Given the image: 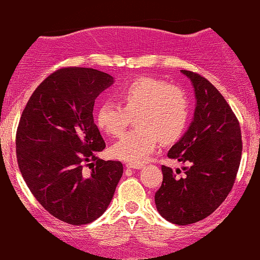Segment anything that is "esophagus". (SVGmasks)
Returning a JSON list of instances; mask_svg holds the SVG:
<instances>
[{"mask_svg": "<svg viewBox=\"0 0 260 260\" xmlns=\"http://www.w3.org/2000/svg\"><path fill=\"white\" fill-rule=\"evenodd\" d=\"M126 168L127 169H132V170H140L144 168L143 164H132V162H128L126 164Z\"/></svg>", "mask_w": 260, "mask_h": 260, "instance_id": "34e87169", "label": "esophagus"}]
</instances>
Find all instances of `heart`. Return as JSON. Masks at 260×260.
<instances>
[{"label":"heart","mask_w":260,"mask_h":260,"mask_svg":"<svg viewBox=\"0 0 260 260\" xmlns=\"http://www.w3.org/2000/svg\"><path fill=\"white\" fill-rule=\"evenodd\" d=\"M123 104L105 101L98 107L96 126L109 136L124 132L134 116L138 127L121 137L111 147L116 159L142 164L159 145L172 143L183 133L188 122V100L178 86L154 77H142L117 90Z\"/></svg>","instance_id":"obj_1"}]
</instances>
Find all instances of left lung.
I'll return each instance as SVG.
<instances>
[{
	"label": "left lung",
	"instance_id": "1",
	"mask_svg": "<svg viewBox=\"0 0 260 260\" xmlns=\"http://www.w3.org/2000/svg\"><path fill=\"white\" fill-rule=\"evenodd\" d=\"M196 95L193 120L186 133L169 150L170 159L189 164L176 172L162 166V184L155 205L164 219L189 225L213 214L231 190L242 154L241 128L219 90L190 71H181Z\"/></svg>",
	"mask_w": 260,
	"mask_h": 260
}]
</instances>
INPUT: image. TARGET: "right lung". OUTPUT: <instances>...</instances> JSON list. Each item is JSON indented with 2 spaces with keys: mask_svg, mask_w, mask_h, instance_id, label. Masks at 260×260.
<instances>
[{
  "mask_svg": "<svg viewBox=\"0 0 260 260\" xmlns=\"http://www.w3.org/2000/svg\"><path fill=\"white\" fill-rule=\"evenodd\" d=\"M113 82L94 68H61L35 89L20 117L16 148L23 178L52 216L71 225L103 215L123 174L120 161L96 156L105 142L92 110Z\"/></svg>",
  "mask_w": 260,
  "mask_h": 260,
  "instance_id": "right-lung-1",
  "label": "right lung"
}]
</instances>
